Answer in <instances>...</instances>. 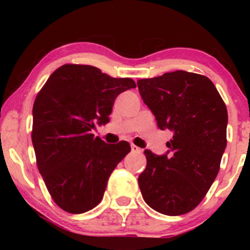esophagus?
Returning <instances> with one entry per match:
<instances>
[{
  "label": "esophagus",
  "instance_id": "1",
  "mask_svg": "<svg viewBox=\"0 0 250 250\" xmlns=\"http://www.w3.org/2000/svg\"><path fill=\"white\" fill-rule=\"evenodd\" d=\"M131 151H134V153H140V151H141V148H139L135 145H131Z\"/></svg>",
  "mask_w": 250,
  "mask_h": 250
}]
</instances>
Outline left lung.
<instances>
[{"label": "left lung", "mask_w": 250, "mask_h": 250, "mask_svg": "<svg viewBox=\"0 0 250 250\" xmlns=\"http://www.w3.org/2000/svg\"><path fill=\"white\" fill-rule=\"evenodd\" d=\"M137 87L159 128L174 133L166 154L145 150L147 167L139 176L143 200L169 216L189 213L220 170L227 146L225 102L208 77L185 70L139 80Z\"/></svg>", "instance_id": "obj_1"}]
</instances>
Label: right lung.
Listing matches in <instances>:
<instances>
[{"label":"right lung","mask_w":250,"mask_h":250,"mask_svg":"<svg viewBox=\"0 0 250 250\" xmlns=\"http://www.w3.org/2000/svg\"><path fill=\"white\" fill-rule=\"evenodd\" d=\"M135 87L131 79H115L93 65L64 64L37 94L31 131L37 168L64 211L95 208L110 174L130 151L127 141L108 145L91 133L109 122L116 97Z\"/></svg>","instance_id":"add662e5"}]
</instances>
